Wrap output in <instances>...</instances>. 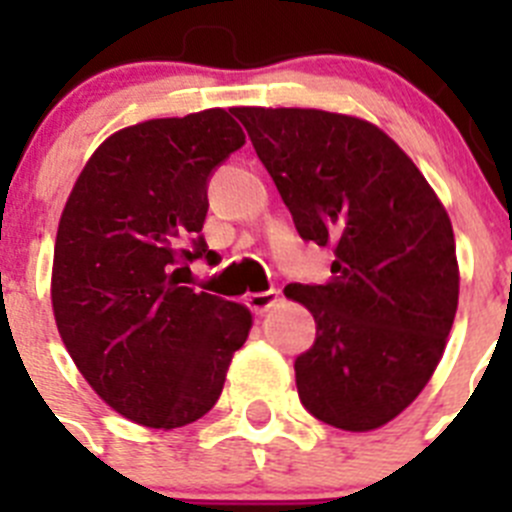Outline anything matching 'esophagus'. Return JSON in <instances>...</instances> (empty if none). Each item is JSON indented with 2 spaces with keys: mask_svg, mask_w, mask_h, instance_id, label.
Masks as SVG:
<instances>
[{
  "mask_svg": "<svg viewBox=\"0 0 512 512\" xmlns=\"http://www.w3.org/2000/svg\"><path fill=\"white\" fill-rule=\"evenodd\" d=\"M279 302V292L277 289H269V292H253V295L246 297V305L251 307L256 315L266 312L269 307H274Z\"/></svg>",
  "mask_w": 512,
  "mask_h": 512,
  "instance_id": "esophagus-1",
  "label": "esophagus"
}]
</instances>
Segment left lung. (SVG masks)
I'll return each mask as SVG.
<instances>
[{"mask_svg":"<svg viewBox=\"0 0 512 512\" xmlns=\"http://www.w3.org/2000/svg\"><path fill=\"white\" fill-rule=\"evenodd\" d=\"M297 233L333 246L325 284H289L318 338L297 356L300 400L323 423L366 433L413 405L436 372L459 305L454 228L390 135L310 107H233Z\"/></svg>","mask_w":512,"mask_h":512,"instance_id":"obj_1","label":"left lung"}]
</instances>
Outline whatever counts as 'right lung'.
Here are the masks:
<instances>
[{
    "instance_id": "1",
    "label": "right lung",
    "mask_w": 512,
    "mask_h": 512,
    "mask_svg": "<svg viewBox=\"0 0 512 512\" xmlns=\"http://www.w3.org/2000/svg\"><path fill=\"white\" fill-rule=\"evenodd\" d=\"M246 143L233 110L156 117L104 140L58 223L51 302L89 387L122 418L182 428L210 413L253 315L182 287L210 256L207 176Z\"/></svg>"
}]
</instances>
